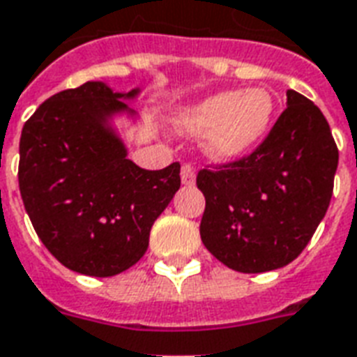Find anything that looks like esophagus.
<instances>
[{
    "instance_id": "obj_1",
    "label": "esophagus",
    "mask_w": 357,
    "mask_h": 357,
    "mask_svg": "<svg viewBox=\"0 0 357 357\" xmlns=\"http://www.w3.org/2000/svg\"><path fill=\"white\" fill-rule=\"evenodd\" d=\"M181 178H182V184H184V186H194L195 184V169L192 167L190 163L182 165Z\"/></svg>"
}]
</instances>
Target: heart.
I'll use <instances>...</instances> for the list:
<instances>
[{
	"mask_svg": "<svg viewBox=\"0 0 357 357\" xmlns=\"http://www.w3.org/2000/svg\"><path fill=\"white\" fill-rule=\"evenodd\" d=\"M275 99L264 88L226 90L182 109L176 128L190 135L207 133L205 150L216 160H235L252 150L273 122Z\"/></svg>",
	"mask_w": 357,
	"mask_h": 357,
	"instance_id": "heart-1",
	"label": "heart"
}]
</instances>
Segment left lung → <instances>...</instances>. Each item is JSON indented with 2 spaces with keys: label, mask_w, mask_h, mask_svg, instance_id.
I'll list each match as a JSON object with an SVG mask.
<instances>
[{
  "label": "left lung",
  "mask_w": 357,
  "mask_h": 357,
  "mask_svg": "<svg viewBox=\"0 0 357 357\" xmlns=\"http://www.w3.org/2000/svg\"><path fill=\"white\" fill-rule=\"evenodd\" d=\"M248 156L201 169V241L239 273L284 267L309 245L333 195L339 150L326 116L296 90Z\"/></svg>",
  "instance_id": "8db88e82"
}]
</instances>
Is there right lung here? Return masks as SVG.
Listing matches in <instances>:
<instances>
[{"mask_svg": "<svg viewBox=\"0 0 357 357\" xmlns=\"http://www.w3.org/2000/svg\"><path fill=\"white\" fill-rule=\"evenodd\" d=\"M137 93L84 82L48 98L22 128L26 213L48 252L80 275L112 277L137 264L154 220L181 188V163L141 169L107 126Z\"/></svg>", "mask_w": 357, "mask_h": 357, "instance_id": "right-lung-1", "label": "right lung"}]
</instances>
